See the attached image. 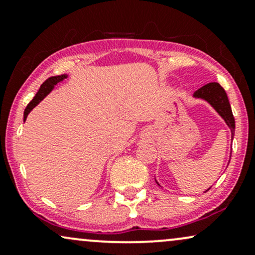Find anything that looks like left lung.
Listing matches in <instances>:
<instances>
[{
	"instance_id": "left-lung-1",
	"label": "left lung",
	"mask_w": 255,
	"mask_h": 255,
	"mask_svg": "<svg viewBox=\"0 0 255 255\" xmlns=\"http://www.w3.org/2000/svg\"><path fill=\"white\" fill-rule=\"evenodd\" d=\"M193 98L202 99V100L206 101V103L210 104L211 106L214 107L215 111L222 117L223 121L226 122V124L228 125V128H230V132H232V140H233V138H234V133H235V119H234V116H233L232 107H230L228 97H227V93L222 87H221L220 83L211 82V83H208V85L203 86L202 88L198 89V91L194 92ZM208 190H210V188H208Z\"/></svg>"
}]
</instances>
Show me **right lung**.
<instances>
[{"mask_svg":"<svg viewBox=\"0 0 255 255\" xmlns=\"http://www.w3.org/2000/svg\"><path fill=\"white\" fill-rule=\"evenodd\" d=\"M67 77H68L67 74H63V75H58V76H51L46 81H45L43 85L40 86V88H39V91L37 94H35V97L32 99L31 103L27 105L25 112H23V121H26L27 116L29 115V112H31V111L34 109V107L37 106V105L40 103V101L43 100V99L46 97V95L49 94V93L52 91L53 88H55V86L57 85V83L62 82V81L67 79Z\"/></svg>","mask_w":255,"mask_h":255,"instance_id":"1","label":"right lung"}]
</instances>
